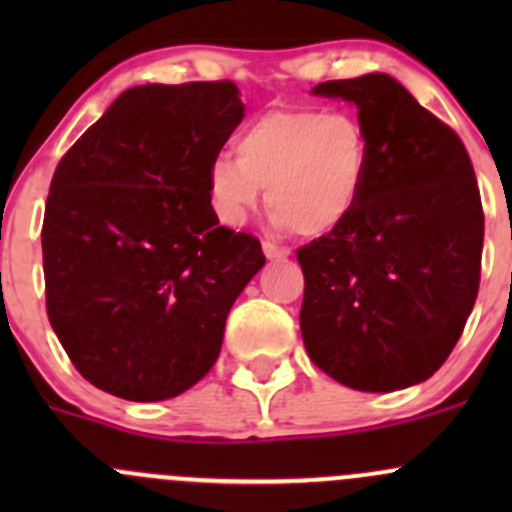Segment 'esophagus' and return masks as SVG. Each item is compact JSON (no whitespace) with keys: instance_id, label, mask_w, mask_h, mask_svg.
<instances>
[{"instance_id":"34e87169","label":"esophagus","mask_w":512,"mask_h":512,"mask_svg":"<svg viewBox=\"0 0 512 512\" xmlns=\"http://www.w3.org/2000/svg\"><path fill=\"white\" fill-rule=\"evenodd\" d=\"M262 252H265L267 260H282V257L289 255V247L275 245L272 240H265V242H262Z\"/></svg>"}]
</instances>
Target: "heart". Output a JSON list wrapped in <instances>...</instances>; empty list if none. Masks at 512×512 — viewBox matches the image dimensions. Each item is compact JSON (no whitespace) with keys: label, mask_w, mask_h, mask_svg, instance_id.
<instances>
[{"label":"heart","mask_w":512,"mask_h":512,"mask_svg":"<svg viewBox=\"0 0 512 512\" xmlns=\"http://www.w3.org/2000/svg\"><path fill=\"white\" fill-rule=\"evenodd\" d=\"M235 156L208 168L210 200L227 225L245 223L267 188L275 225L324 235L349 220L369 178V138L349 111H267L242 128Z\"/></svg>","instance_id":"1"}]
</instances>
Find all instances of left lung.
Returning <instances> with one entry per match:
<instances>
[{"mask_svg":"<svg viewBox=\"0 0 512 512\" xmlns=\"http://www.w3.org/2000/svg\"><path fill=\"white\" fill-rule=\"evenodd\" d=\"M359 108L369 178L349 220L299 247L309 359L356 391L426 381L478 297L483 205L466 146L386 74L324 81Z\"/></svg>","mask_w":512,"mask_h":512,"instance_id":"1","label":"left lung"}]
</instances>
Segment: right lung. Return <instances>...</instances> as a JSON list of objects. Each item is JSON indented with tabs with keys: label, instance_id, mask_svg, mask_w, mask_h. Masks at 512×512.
<instances>
[{
	"label": "right lung",
	"instance_id": "add662e5",
	"mask_svg": "<svg viewBox=\"0 0 512 512\" xmlns=\"http://www.w3.org/2000/svg\"><path fill=\"white\" fill-rule=\"evenodd\" d=\"M232 81L123 91L64 153L41 225L46 314L86 381L163 401L218 361L260 240L218 223L208 168L245 116Z\"/></svg>",
	"mask_w": 512,
	"mask_h": 512
}]
</instances>
